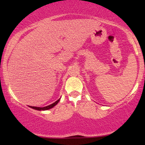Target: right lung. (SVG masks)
Here are the masks:
<instances>
[{"label": "right lung", "instance_id": "1", "mask_svg": "<svg viewBox=\"0 0 145 145\" xmlns=\"http://www.w3.org/2000/svg\"><path fill=\"white\" fill-rule=\"evenodd\" d=\"M59 100H60V99H58V100L55 101L54 103H53V104L49 105V106H46V107L40 108V107H35V106H30V107H31V108H33L35 110H46L50 109V108H52L54 107V106H56V105L58 103H59Z\"/></svg>", "mask_w": 145, "mask_h": 145}]
</instances>
